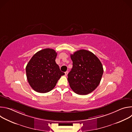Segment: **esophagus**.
<instances>
[{"label":"esophagus","mask_w":132,"mask_h":132,"mask_svg":"<svg viewBox=\"0 0 132 132\" xmlns=\"http://www.w3.org/2000/svg\"><path fill=\"white\" fill-rule=\"evenodd\" d=\"M68 71H66L65 72V74L66 76H67V75H68Z\"/></svg>","instance_id":"34e87169"}]
</instances>
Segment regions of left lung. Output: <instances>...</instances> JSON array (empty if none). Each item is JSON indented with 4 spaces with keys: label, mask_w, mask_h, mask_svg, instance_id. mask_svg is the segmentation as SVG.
Segmentation results:
<instances>
[{
    "label": "left lung",
    "mask_w": 132,
    "mask_h": 132,
    "mask_svg": "<svg viewBox=\"0 0 132 132\" xmlns=\"http://www.w3.org/2000/svg\"><path fill=\"white\" fill-rule=\"evenodd\" d=\"M72 68L68 74L71 89L80 95H86L99 85L103 73L102 65L92 52L80 50L70 55Z\"/></svg>",
    "instance_id": "1"
}]
</instances>
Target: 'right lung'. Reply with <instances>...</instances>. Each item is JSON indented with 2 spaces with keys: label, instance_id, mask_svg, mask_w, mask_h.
<instances>
[{
  "label": "right lung",
  "instance_id": "right-lung-1",
  "mask_svg": "<svg viewBox=\"0 0 132 132\" xmlns=\"http://www.w3.org/2000/svg\"><path fill=\"white\" fill-rule=\"evenodd\" d=\"M56 56L54 50L45 48L36 53L28 63L27 80L34 91L39 93L51 91L65 75L55 62Z\"/></svg>",
  "mask_w": 132,
  "mask_h": 132
}]
</instances>
